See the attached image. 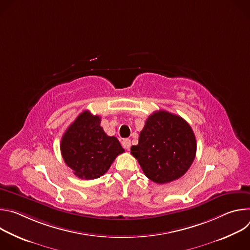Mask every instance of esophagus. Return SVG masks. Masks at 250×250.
Wrapping results in <instances>:
<instances>
[{
  "label": "esophagus",
  "mask_w": 250,
  "mask_h": 250,
  "mask_svg": "<svg viewBox=\"0 0 250 250\" xmlns=\"http://www.w3.org/2000/svg\"><path fill=\"white\" fill-rule=\"evenodd\" d=\"M122 146H123V147L125 148V149H129V147H130V140L128 139V138H125V139H124L123 141H122Z\"/></svg>",
  "instance_id": "esophagus-1"
}]
</instances>
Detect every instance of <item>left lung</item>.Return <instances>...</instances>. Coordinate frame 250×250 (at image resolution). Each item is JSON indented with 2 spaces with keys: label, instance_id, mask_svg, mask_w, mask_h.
Listing matches in <instances>:
<instances>
[{
  "label": "left lung",
  "instance_id": "left-lung-1",
  "mask_svg": "<svg viewBox=\"0 0 250 250\" xmlns=\"http://www.w3.org/2000/svg\"><path fill=\"white\" fill-rule=\"evenodd\" d=\"M196 150V137L189 124L179 116L158 111L146 120L138 145L131 146L130 153L148 179L165 184L188 171Z\"/></svg>",
  "mask_w": 250,
  "mask_h": 250
}]
</instances>
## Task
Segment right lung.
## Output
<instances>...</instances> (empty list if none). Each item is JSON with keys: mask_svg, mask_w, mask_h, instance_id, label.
<instances>
[{"mask_svg": "<svg viewBox=\"0 0 250 250\" xmlns=\"http://www.w3.org/2000/svg\"><path fill=\"white\" fill-rule=\"evenodd\" d=\"M60 149L66 165L85 180L103 176L116 157L125 152L117 137L105 134L100 117L89 111L80 114L67 128Z\"/></svg>", "mask_w": 250, "mask_h": 250, "instance_id": "obj_1", "label": "right lung"}]
</instances>
